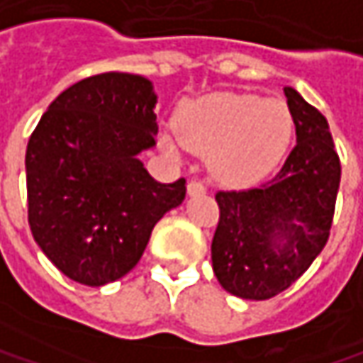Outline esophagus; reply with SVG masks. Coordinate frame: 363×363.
I'll use <instances>...</instances> for the list:
<instances>
[{"mask_svg": "<svg viewBox=\"0 0 363 363\" xmlns=\"http://www.w3.org/2000/svg\"><path fill=\"white\" fill-rule=\"evenodd\" d=\"M208 189H206V184L203 182H199V181H191L189 184H186V193L193 197V195H203Z\"/></svg>", "mask_w": 363, "mask_h": 363, "instance_id": "1", "label": "esophagus"}]
</instances>
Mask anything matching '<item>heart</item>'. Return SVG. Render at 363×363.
I'll list each match as a JSON object with an SVG mask.
<instances>
[{"instance_id": "1", "label": "heart", "mask_w": 363, "mask_h": 363, "mask_svg": "<svg viewBox=\"0 0 363 363\" xmlns=\"http://www.w3.org/2000/svg\"><path fill=\"white\" fill-rule=\"evenodd\" d=\"M182 147L212 155V174L224 184L245 186L264 179L284 157L295 120L284 99L247 93H214L186 101L174 118ZM168 153L177 143L162 139Z\"/></svg>"}]
</instances>
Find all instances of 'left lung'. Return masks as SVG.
Segmentation results:
<instances>
[{
  "label": "left lung",
  "instance_id": "obj_1",
  "mask_svg": "<svg viewBox=\"0 0 363 363\" xmlns=\"http://www.w3.org/2000/svg\"><path fill=\"white\" fill-rule=\"evenodd\" d=\"M297 145L280 172L255 189L218 191L212 241L218 282L241 299H270L299 279L324 249L341 182L326 118L284 86Z\"/></svg>",
  "mask_w": 363,
  "mask_h": 363
}]
</instances>
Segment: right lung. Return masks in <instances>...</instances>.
I'll list each match as a JSON object with an SVG mask.
<instances>
[{
	"label": "right lung",
	"instance_id": "1",
	"mask_svg": "<svg viewBox=\"0 0 363 363\" xmlns=\"http://www.w3.org/2000/svg\"><path fill=\"white\" fill-rule=\"evenodd\" d=\"M155 93L145 77L106 72L60 93L26 147L30 233L68 279L101 286L141 259L157 220L181 206L184 179H151Z\"/></svg>",
	"mask_w": 363,
	"mask_h": 363
}]
</instances>
